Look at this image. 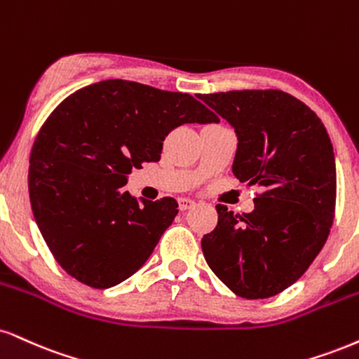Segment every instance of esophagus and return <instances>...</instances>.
I'll use <instances>...</instances> for the list:
<instances>
[{"mask_svg": "<svg viewBox=\"0 0 359 359\" xmlns=\"http://www.w3.org/2000/svg\"><path fill=\"white\" fill-rule=\"evenodd\" d=\"M194 205H196V201H192V198H187V197L179 198V209H180V210L192 209Z\"/></svg>", "mask_w": 359, "mask_h": 359, "instance_id": "1", "label": "esophagus"}]
</instances>
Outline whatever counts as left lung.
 <instances>
[{
  "mask_svg": "<svg viewBox=\"0 0 359 359\" xmlns=\"http://www.w3.org/2000/svg\"><path fill=\"white\" fill-rule=\"evenodd\" d=\"M234 127L232 174L259 185L249 214L217 205L202 237L214 274L245 299H266L294 284L325 245L334 219L336 163L319 116L280 90L198 95Z\"/></svg>",
  "mask_w": 359,
  "mask_h": 359,
  "instance_id": "left-lung-1",
  "label": "left lung"
}]
</instances>
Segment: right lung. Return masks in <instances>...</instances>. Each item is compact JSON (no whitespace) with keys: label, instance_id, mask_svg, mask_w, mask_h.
<instances>
[{"label":"right lung","instance_id":"add662e5","mask_svg":"<svg viewBox=\"0 0 359 359\" xmlns=\"http://www.w3.org/2000/svg\"><path fill=\"white\" fill-rule=\"evenodd\" d=\"M212 122L192 95L137 81L103 80L65 98L38 132L28 172L34 221L56 262L97 289L137 273L179 205L138 202L123 189L128 174L161 161L174 128Z\"/></svg>","mask_w":359,"mask_h":359}]
</instances>
